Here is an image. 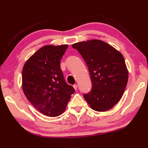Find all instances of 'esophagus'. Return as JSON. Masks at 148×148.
Returning a JSON list of instances; mask_svg holds the SVG:
<instances>
[{
    "label": "esophagus",
    "mask_w": 148,
    "mask_h": 148,
    "mask_svg": "<svg viewBox=\"0 0 148 148\" xmlns=\"http://www.w3.org/2000/svg\"><path fill=\"white\" fill-rule=\"evenodd\" d=\"M73 87H74V90H76V89H77V88H78V85H74V86H73Z\"/></svg>",
    "instance_id": "esophagus-1"
}]
</instances>
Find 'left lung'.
<instances>
[{
    "instance_id": "left-lung-1",
    "label": "left lung",
    "mask_w": 148,
    "mask_h": 148,
    "mask_svg": "<svg viewBox=\"0 0 148 148\" xmlns=\"http://www.w3.org/2000/svg\"><path fill=\"white\" fill-rule=\"evenodd\" d=\"M88 65L92 89L83 97L92 110L106 112L121 99L128 81V70L122 54L101 40L73 44Z\"/></svg>"
}]
</instances>
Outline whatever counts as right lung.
<instances>
[{
  "instance_id": "1",
  "label": "right lung",
  "mask_w": 148,
  "mask_h": 148,
  "mask_svg": "<svg viewBox=\"0 0 148 148\" xmlns=\"http://www.w3.org/2000/svg\"><path fill=\"white\" fill-rule=\"evenodd\" d=\"M67 46H44L29 57L23 68L25 95L36 109L48 116L62 114L74 93L60 69V60Z\"/></svg>"
}]
</instances>
